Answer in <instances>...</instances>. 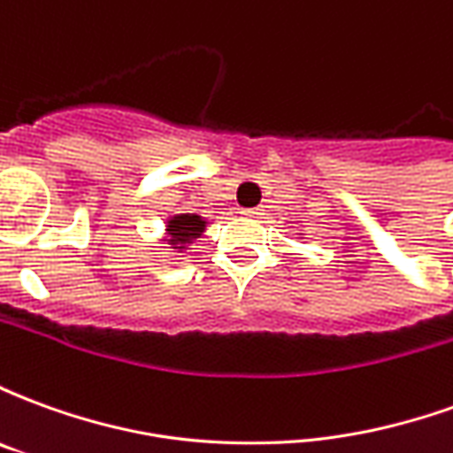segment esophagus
I'll return each instance as SVG.
<instances>
[{
    "instance_id": "obj_1",
    "label": "esophagus",
    "mask_w": 453,
    "mask_h": 453,
    "mask_svg": "<svg viewBox=\"0 0 453 453\" xmlns=\"http://www.w3.org/2000/svg\"><path fill=\"white\" fill-rule=\"evenodd\" d=\"M247 218H259L262 216V208H250V211H245Z\"/></svg>"
}]
</instances>
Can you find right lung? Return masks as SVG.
<instances>
[{"instance_id":"right-lung-1","label":"right lung","mask_w":453,"mask_h":453,"mask_svg":"<svg viewBox=\"0 0 453 453\" xmlns=\"http://www.w3.org/2000/svg\"><path fill=\"white\" fill-rule=\"evenodd\" d=\"M206 230V220L196 213H179L167 220V242L174 252H184L188 242H194Z\"/></svg>"}]
</instances>
